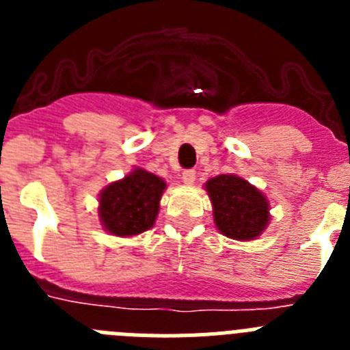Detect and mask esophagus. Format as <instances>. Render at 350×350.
Wrapping results in <instances>:
<instances>
[{
	"mask_svg": "<svg viewBox=\"0 0 350 350\" xmlns=\"http://www.w3.org/2000/svg\"><path fill=\"white\" fill-rule=\"evenodd\" d=\"M182 180H184V184L193 185L194 180H196V172H194V170H185V172L182 173Z\"/></svg>",
	"mask_w": 350,
	"mask_h": 350,
	"instance_id": "34e87169",
	"label": "esophagus"
}]
</instances>
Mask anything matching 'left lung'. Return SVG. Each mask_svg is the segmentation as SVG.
Returning <instances> with one entry per match:
<instances>
[{
  "label": "left lung",
  "instance_id": "8db88e82",
  "mask_svg": "<svg viewBox=\"0 0 350 350\" xmlns=\"http://www.w3.org/2000/svg\"><path fill=\"white\" fill-rule=\"evenodd\" d=\"M205 189L213 206V222L224 237L254 240L270 222V205L265 194L238 175L210 178Z\"/></svg>",
  "mask_w": 350,
  "mask_h": 350
}]
</instances>
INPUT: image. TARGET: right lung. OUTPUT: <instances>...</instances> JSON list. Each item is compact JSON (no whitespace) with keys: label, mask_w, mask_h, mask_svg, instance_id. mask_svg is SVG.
<instances>
[{"label":"right lung","mask_w":350,"mask_h":350,"mask_svg":"<svg viewBox=\"0 0 350 350\" xmlns=\"http://www.w3.org/2000/svg\"><path fill=\"white\" fill-rule=\"evenodd\" d=\"M166 182L145 170H133L100 194V221L108 233L133 237L150 230L159 212Z\"/></svg>","instance_id":"right-lung-1"}]
</instances>
